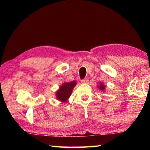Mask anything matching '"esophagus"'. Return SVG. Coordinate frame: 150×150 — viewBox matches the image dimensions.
Returning <instances> with one entry per match:
<instances>
[{"label": "esophagus", "mask_w": 150, "mask_h": 150, "mask_svg": "<svg viewBox=\"0 0 150 150\" xmlns=\"http://www.w3.org/2000/svg\"><path fill=\"white\" fill-rule=\"evenodd\" d=\"M81 83H88V79L87 78H85V79H84L81 80Z\"/></svg>", "instance_id": "obj_1"}]
</instances>
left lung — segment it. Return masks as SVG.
I'll use <instances>...</instances> for the list:
<instances>
[{
  "label": "left lung",
  "instance_id": "1",
  "mask_svg": "<svg viewBox=\"0 0 150 150\" xmlns=\"http://www.w3.org/2000/svg\"><path fill=\"white\" fill-rule=\"evenodd\" d=\"M98 88H99L100 91H104L105 89V85H104L103 83H100L99 85H98Z\"/></svg>",
  "mask_w": 150,
  "mask_h": 150
}]
</instances>
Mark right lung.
I'll list each match as a JSON object with an SVG mask.
<instances>
[{
    "label": "right lung",
    "mask_w": 150,
    "mask_h": 150,
    "mask_svg": "<svg viewBox=\"0 0 150 150\" xmlns=\"http://www.w3.org/2000/svg\"><path fill=\"white\" fill-rule=\"evenodd\" d=\"M76 84L77 83L75 81L63 83L62 86H60L59 88L55 94L57 99L62 101V103L67 102V99L71 95L73 88H74Z\"/></svg>",
    "instance_id": "right-lung-1"
}]
</instances>
